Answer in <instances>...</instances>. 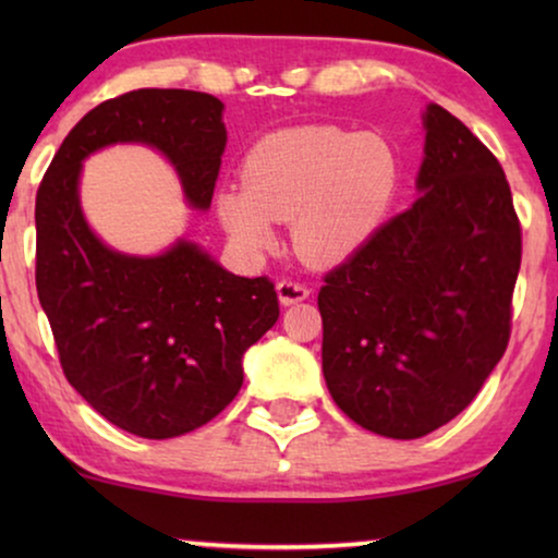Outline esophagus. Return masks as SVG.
<instances>
[{
    "label": "esophagus",
    "mask_w": 558,
    "mask_h": 558,
    "mask_svg": "<svg viewBox=\"0 0 558 558\" xmlns=\"http://www.w3.org/2000/svg\"><path fill=\"white\" fill-rule=\"evenodd\" d=\"M277 294H279L281 304H296V302L307 300L310 287L304 284V281H296V279H281L277 284Z\"/></svg>",
    "instance_id": "esophagus-1"
}]
</instances>
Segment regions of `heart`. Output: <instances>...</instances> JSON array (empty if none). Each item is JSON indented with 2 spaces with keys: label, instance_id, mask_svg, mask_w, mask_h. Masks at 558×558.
Segmentation results:
<instances>
[{
  "label": "heart",
  "instance_id": "obj_1",
  "mask_svg": "<svg viewBox=\"0 0 558 558\" xmlns=\"http://www.w3.org/2000/svg\"><path fill=\"white\" fill-rule=\"evenodd\" d=\"M401 162L376 132L294 126L264 136L241 165V185L216 195L228 239L256 256L277 243L274 220H292L294 246L312 264H332L371 239L391 208Z\"/></svg>",
  "mask_w": 558,
  "mask_h": 558
}]
</instances>
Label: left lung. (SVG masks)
<instances>
[{
    "instance_id": "1",
    "label": "left lung",
    "mask_w": 558,
    "mask_h": 558,
    "mask_svg": "<svg viewBox=\"0 0 558 558\" xmlns=\"http://www.w3.org/2000/svg\"><path fill=\"white\" fill-rule=\"evenodd\" d=\"M409 210L376 228L317 294L323 373L363 429L418 439L470 407L506 353L521 220L490 149L432 104Z\"/></svg>"
}]
</instances>
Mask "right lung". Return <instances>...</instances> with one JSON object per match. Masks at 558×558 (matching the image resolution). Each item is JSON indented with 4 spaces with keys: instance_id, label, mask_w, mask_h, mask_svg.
Wrapping results in <instances>:
<instances>
[{
    "instance_id": "1",
    "label": "right lung",
    "mask_w": 558,
    "mask_h": 558,
    "mask_svg": "<svg viewBox=\"0 0 558 558\" xmlns=\"http://www.w3.org/2000/svg\"><path fill=\"white\" fill-rule=\"evenodd\" d=\"M223 104L140 88L90 109L60 144L35 197V284L68 384L119 429L147 439L208 424L243 384L241 357L279 317L269 277H235L193 243L121 256L90 233L81 162L144 142L178 167L190 205L208 208L226 149Z\"/></svg>"
}]
</instances>
